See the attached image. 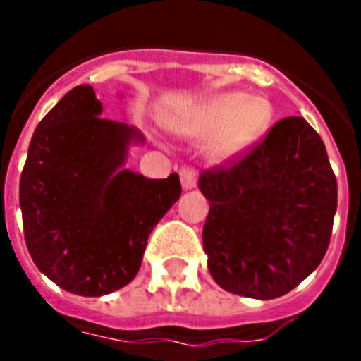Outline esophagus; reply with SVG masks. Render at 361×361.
<instances>
[{
  "label": "esophagus",
  "instance_id": "obj_1",
  "mask_svg": "<svg viewBox=\"0 0 361 361\" xmlns=\"http://www.w3.org/2000/svg\"><path fill=\"white\" fill-rule=\"evenodd\" d=\"M180 178H181V185L183 189H192V187H197V170L185 164V166H181L180 169Z\"/></svg>",
  "mask_w": 361,
  "mask_h": 361
}]
</instances>
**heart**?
<instances>
[{"label": "heart", "instance_id": "1", "mask_svg": "<svg viewBox=\"0 0 361 361\" xmlns=\"http://www.w3.org/2000/svg\"><path fill=\"white\" fill-rule=\"evenodd\" d=\"M271 121V106L266 99L247 93H221L204 103L187 121L185 130L206 138L209 155L217 161L238 157L264 135Z\"/></svg>", "mask_w": 361, "mask_h": 361}]
</instances>
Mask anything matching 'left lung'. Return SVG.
<instances>
[{
	"label": "left lung",
	"mask_w": 361,
	"mask_h": 361,
	"mask_svg": "<svg viewBox=\"0 0 361 361\" xmlns=\"http://www.w3.org/2000/svg\"><path fill=\"white\" fill-rule=\"evenodd\" d=\"M209 200L202 231L215 283L238 296L274 300L322 262L337 209V180L319 133L279 120L245 153L200 174Z\"/></svg>",
	"instance_id": "1"
}]
</instances>
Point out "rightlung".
Here are the masks:
<instances>
[{
    "label": "right lung",
    "instance_id": "obj_1",
    "mask_svg": "<svg viewBox=\"0 0 361 361\" xmlns=\"http://www.w3.org/2000/svg\"><path fill=\"white\" fill-rule=\"evenodd\" d=\"M92 86L73 87L37 125L20 176L24 238L48 279L103 296L135 279L147 238L180 198L178 174L121 170L135 129L101 118Z\"/></svg>",
    "mask_w": 361,
    "mask_h": 361
}]
</instances>
